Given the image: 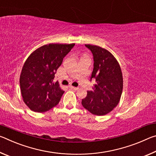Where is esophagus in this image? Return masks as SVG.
Here are the masks:
<instances>
[{"instance_id": "1", "label": "esophagus", "mask_w": 156, "mask_h": 156, "mask_svg": "<svg viewBox=\"0 0 156 156\" xmlns=\"http://www.w3.org/2000/svg\"><path fill=\"white\" fill-rule=\"evenodd\" d=\"M69 87L70 89H75V90H78V87H73V86H69Z\"/></svg>"}]
</instances>
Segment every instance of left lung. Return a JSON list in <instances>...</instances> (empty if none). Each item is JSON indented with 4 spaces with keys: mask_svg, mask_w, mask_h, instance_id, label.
I'll return each instance as SVG.
<instances>
[{
    "mask_svg": "<svg viewBox=\"0 0 156 156\" xmlns=\"http://www.w3.org/2000/svg\"><path fill=\"white\" fill-rule=\"evenodd\" d=\"M93 54L94 69L90 80H96L92 91H87L82 105L96 115H104L113 109L120 101L123 87L121 69L117 60L99 46L85 44Z\"/></svg>",
    "mask_w": 156,
    "mask_h": 156,
    "instance_id": "8db88e82",
    "label": "left lung"
}]
</instances>
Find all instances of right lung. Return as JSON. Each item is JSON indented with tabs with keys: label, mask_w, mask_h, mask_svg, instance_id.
I'll use <instances>...</instances> for the list:
<instances>
[{
	"label": "right lung",
	"mask_w": 156,
	"mask_h": 156,
	"mask_svg": "<svg viewBox=\"0 0 156 156\" xmlns=\"http://www.w3.org/2000/svg\"><path fill=\"white\" fill-rule=\"evenodd\" d=\"M75 44H49L35 50L21 72L20 86L25 103L31 110L44 112L58 104L64 94L55 73Z\"/></svg>",
	"instance_id": "obj_1"
}]
</instances>
